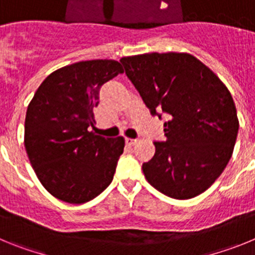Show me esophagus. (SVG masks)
Returning <instances> with one entry per match:
<instances>
[{
  "instance_id": "1",
  "label": "esophagus",
  "mask_w": 255,
  "mask_h": 255,
  "mask_svg": "<svg viewBox=\"0 0 255 255\" xmlns=\"http://www.w3.org/2000/svg\"><path fill=\"white\" fill-rule=\"evenodd\" d=\"M125 143H126V145H129V147H131V145H134V144L136 143V139L125 138Z\"/></svg>"
}]
</instances>
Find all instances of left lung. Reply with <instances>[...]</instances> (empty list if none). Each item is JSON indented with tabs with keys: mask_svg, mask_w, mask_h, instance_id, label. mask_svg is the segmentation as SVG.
I'll list each match as a JSON object with an SVG mask.
<instances>
[{
	"mask_svg": "<svg viewBox=\"0 0 255 255\" xmlns=\"http://www.w3.org/2000/svg\"><path fill=\"white\" fill-rule=\"evenodd\" d=\"M152 115L164 112V141L143 163L144 176L162 194L190 199L220 177L239 131L231 93L190 53L150 52L120 60ZM161 117V115H158Z\"/></svg>",
	"mask_w": 255,
	"mask_h": 255,
	"instance_id": "1",
	"label": "left lung"
}]
</instances>
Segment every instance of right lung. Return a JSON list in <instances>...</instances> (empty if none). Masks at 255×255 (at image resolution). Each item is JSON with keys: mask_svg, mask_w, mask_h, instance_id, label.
<instances>
[{"mask_svg": "<svg viewBox=\"0 0 255 255\" xmlns=\"http://www.w3.org/2000/svg\"><path fill=\"white\" fill-rule=\"evenodd\" d=\"M124 70L115 60L80 61L49 74L26 110L24 145L40 184L71 204L87 203L114 179L125 139L91 131L100 89Z\"/></svg>", "mask_w": 255, "mask_h": 255, "instance_id": "1", "label": "right lung"}]
</instances>
